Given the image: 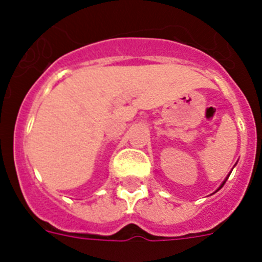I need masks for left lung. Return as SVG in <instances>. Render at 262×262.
<instances>
[{"mask_svg":"<svg viewBox=\"0 0 262 262\" xmlns=\"http://www.w3.org/2000/svg\"><path fill=\"white\" fill-rule=\"evenodd\" d=\"M226 181H227V180H226ZM226 181H224V182H223V184H222V185H221V187H223V185H224V184H226ZM221 187H219V189H221ZM219 189H217V190H219Z\"/></svg>","mask_w":262,"mask_h":262,"instance_id":"left-lung-1","label":"left lung"}]
</instances>
